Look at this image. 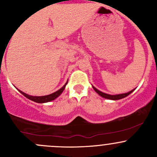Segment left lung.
Returning <instances> with one entry per match:
<instances>
[{"instance_id": "left-lung-1", "label": "left lung", "mask_w": 157, "mask_h": 157, "mask_svg": "<svg viewBox=\"0 0 157 157\" xmlns=\"http://www.w3.org/2000/svg\"><path fill=\"white\" fill-rule=\"evenodd\" d=\"M92 86H93V90H95V91L96 92V93H98V94L100 96H102V98H105V99H111V100H118V99H123V98L126 97V96H128V95L131 94L132 92H134V90H135V89H134V90H131L130 92H128V93H121V94H116V95H110V94H107V93H102V91H100V90H99L98 89H96L95 86H93V85H92Z\"/></svg>"}]
</instances>
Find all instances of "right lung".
Returning a JSON list of instances; mask_svg holds the SVG:
<instances>
[{"mask_svg": "<svg viewBox=\"0 0 157 157\" xmlns=\"http://www.w3.org/2000/svg\"><path fill=\"white\" fill-rule=\"evenodd\" d=\"M67 82H68V80H67V81L66 82L65 84H64L62 87L60 89V90H58V91L55 92V93H52V94L46 95V96H30V95H28V94H26V93H23V91L18 90V89H17V90H19V92H20L21 94H23L25 97H26L27 99H30V100L33 101V102H37V103H45V102H51V101L55 100L56 98H58V96H59L62 93V92L64 91V89H65V86H66V85H67Z\"/></svg>", "mask_w": 157, "mask_h": 157, "instance_id": "1", "label": "right lung"}]
</instances>
